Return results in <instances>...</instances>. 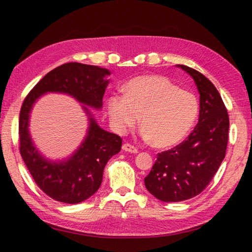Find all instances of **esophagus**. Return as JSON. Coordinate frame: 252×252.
<instances>
[{
	"label": "esophagus",
	"instance_id": "esophagus-1",
	"mask_svg": "<svg viewBox=\"0 0 252 252\" xmlns=\"http://www.w3.org/2000/svg\"><path fill=\"white\" fill-rule=\"evenodd\" d=\"M122 149L125 152H129V153H133V154H136L138 151H137V148L136 147H134L133 145H131V144H129V143H125L122 145Z\"/></svg>",
	"mask_w": 252,
	"mask_h": 252
}]
</instances>
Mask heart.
I'll list each match as a JSON object with an SVG mask.
<instances>
[{"mask_svg":"<svg viewBox=\"0 0 252 252\" xmlns=\"http://www.w3.org/2000/svg\"><path fill=\"white\" fill-rule=\"evenodd\" d=\"M111 125L126 133L140 120L142 136L156 148L181 143L194 126L198 100L189 91L162 76H141L123 87V94H112L107 101Z\"/></svg>","mask_w":252,"mask_h":252,"instance_id":"b5f03b06","label":"heart"}]
</instances>
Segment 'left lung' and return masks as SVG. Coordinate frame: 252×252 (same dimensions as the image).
<instances>
[{
  "label": "left lung",
  "instance_id": "1",
  "mask_svg": "<svg viewBox=\"0 0 252 252\" xmlns=\"http://www.w3.org/2000/svg\"><path fill=\"white\" fill-rule=\"evenodd\" d=\"M194 79L200 94L199 119L186 141L157 155L144 179L147 190L164 202L187 200L210 183L225 157L229 119L221 95L199 71L176 65Z\"/></svg>",
  "mask_w": 252,
  "mask_h": 252
}]
</instances>
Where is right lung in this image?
<instances>
[{"instance_id":"add662e5","label":"right lung","mask_w":252,"mask_h":252,"mask_svg":"<svg viewBox=\"0 0 252 252\" xmlns=\"http://www.w3.org/2000/svg\"><path fill=\"white\" fill-rule=\"evenodd\" d=\"M110 71L97 66L68 63L53 69L37 82L21 106L19 115V152L35 184L47 196L65 203H79L95 194L103 181L108 160L120 152L122 138L99 127L88 107V134L71 157L63 161H50L41 156L32 143L29 117L36 99L47 92L65 93L81 104L95 109L103 106V96Z\"/></svg>"}]
</instances>
